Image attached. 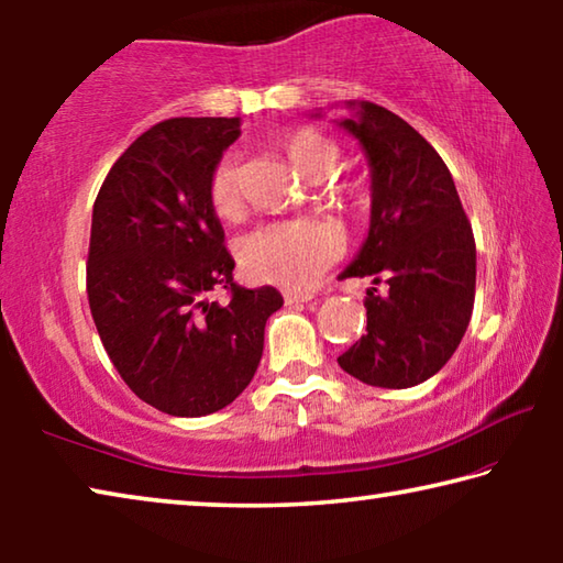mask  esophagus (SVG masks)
Listing matches in <instances>:
<instances>
[{"instance_id":"obj_1","label":"esophagus","mask_w":563,"mask_h":563,"mask_svg":"<svg viewBox=\"0 0 563 563\" xmlns=\"http://www.w3.org/2000/svg\"><path fill=\"white\" fill-rule=\"evenodd\" d=\"M283 298L288 305H295V302H310L312 295L310 292H292V290H285Z\"/></svg>"}]
</instances>
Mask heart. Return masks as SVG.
<instances>
[{
    "instance_id": "1",
    "label": "heart",
    "mask_w": 563,
    "mask_h": 563,
    "mask_svg": "<svg viewBox=\"0 0 563 563\" xmlns=\"http://www.w3.org/2000/svg\"><path fill=\"white\" fill-rule=\"evenodd\" d=\"M285 154L305 178L322 180L338 166L335 141L316 129H300L285 141ZM338 196L352 206L362 203V190L338 186ZM208 201L221 218L241 211V168L235 156H223L208 178ZM238 261L255 280L280 285L285 290H305L345 251V238L335 225L318 218L275 221L245 233L238 241Z\"/></svg>"
}]
</instances>
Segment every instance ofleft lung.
<instances>
[{"label": "left lung", "instance_id": "obj_1", "mask_svg": "<svg viewBox=\"0 0 563 563\" xmlns=\"http://www.w3.org/2000/svg\"><path fill=\"white\" fill-rule=\"evenodd\" d=\"M347 107L355 113L340 126L365 151L373 208L365 243L342 275H373L387 290H367V332L338 362L360 383L405 389L440 373L470 325L474 233L440 154L385 107Z\"/></svg>", "mask_w": 563, "mask_h": 563}]
</instances>
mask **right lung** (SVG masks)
<instances>
[{
  "label": "right lung",
  "instance_id": "right-lung-1",
  "mask_svg": "<svg viewBox=\"0 0 563 563\" xmlns=\"http://www.w3.org/2000/svg\"><path fill=\"white\" fill-rule=\"evenodd\" d=\"M241 119H168L133 141L93 201L87 292L131 393L174 417L218 412L251 385L283 295L233 283L208 178ZM223 287L228 303L208 301Z\"/></svg>",
  "mask_w": 563,
  "mask_h": 563
}]
</instances>
